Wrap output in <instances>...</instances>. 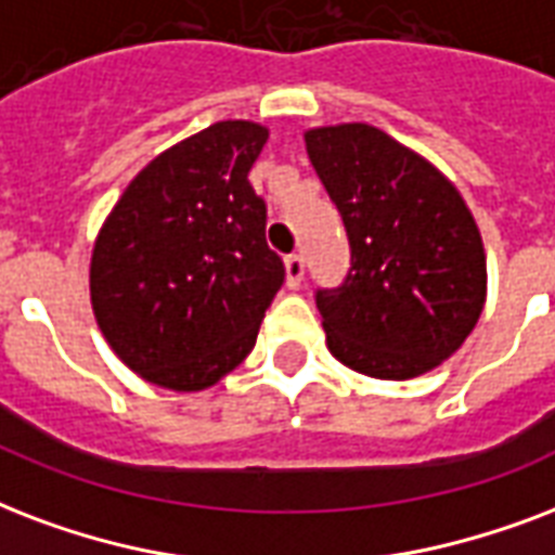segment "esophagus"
<instances>
[{"label":"esophagus","instance_id":"esophagus-1","mask_svg":"<svg viewBox=\"0 0 555 555\" xmlns=\"http://www.w3.org/2000/svg\"><path fill=\"white\" fill-rule=\"evenodd\" d=\"M300 281H304V257L289 255L286 257V286L298 289Z\"/></svg>","mask_w":555,"mask_h":555}]
</instances>
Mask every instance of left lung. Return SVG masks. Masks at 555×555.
Returning <instances> with one entry per match:
<instances>
[{"label":"left lung","mask_w":555,"mask_h":555,"mask_svg":"<svg viewBox=\"0 0 555 555\" xmlns=\"http://www.w3.org/2000/svg\"><path fill=\"white\" fill-rule=\"evenodd\" d=\"M304 141L350 240L347 278L315 292L330 353L373 379L434 371L487 300L472 210L431 162L371 124L318 127Z\"/></svg>","instance_id":"left-lung-1"}]
</instances>
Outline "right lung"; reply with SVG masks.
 Returning <instances> with one entry per match:
<instances>
[{"instance_id":"right-lung-1","label":"right lung","mask_w":555,"mask_h":555,"mask_svg":"<svg viewBox=\"0 0 555 555\" xmlns=\"http://www.w3.org/2000/svg\"><path fill=\"white\" fill-rule=\"evenodd\" d=\"M266 139L260 124H210L153 158L103 222L92 309L141 379L205 390L251 353L286 278L248 182Z\"/></svg>"}]
</instances>
